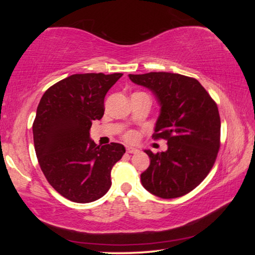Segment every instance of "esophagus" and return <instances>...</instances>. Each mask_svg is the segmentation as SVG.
<instances>
[{
	"mask_svg": "<svg viewBox=\"0 0 255 255\" xmlns=\"http://www.w3.org/2000/svg\"><path fill=\"white\" fill-rule=\"evenodd\" d=\"M126 150H127V153H130V154H136V153L139 152V150H138L137 148H135V147H130V146H127Z\"/></svg>",
	"mask_w": 255,
	"mask_h": 255,
	"instance_id": "esophagus-1",
	"label": "esophagus"
}]
</instances>
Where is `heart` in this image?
<instances>
[{
  "instance_id": "heart-1",
  "label": "heart",
  "mask_w": 255,
  "mask_h": 255,
  "mask_svg": "<svg viewBox=\"0 0 255 255\" xmlns=\"http://www.w3.org/2000/svg\"><path fill=\"white\" fill-rule=\"evenodd\" d=\"M135 132L133 131H128V132H126L125 133V138H126L127 140H132V139H135Z\"/></svg>"
}]
</instances>
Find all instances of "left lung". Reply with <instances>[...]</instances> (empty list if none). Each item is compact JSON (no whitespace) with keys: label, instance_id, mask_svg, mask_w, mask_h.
<instances>
[{"label":"left lung","instance_id":"left-lung-1","mask_svg":"<svg viewBox=\"0 0 255 255\" xmlns=\"http://www.w3.org/2000/svg\"><path fill=\"white\" fill-rule=\"evenodd\" d=\"M156 98L161 110L154 139L167 140L165 152L145 149L150 164L140 174L152 195L173 199L198 187L208 175L221 146V118L216 102L192 77L175 73L129 74Z\"/></svg>","mask_w":255,"mask_h":255}]
</instances>
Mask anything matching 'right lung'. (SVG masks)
I'll use <instances>...</instances> for the list:
<instances>
[{
  "mask_svg": "<svg viewBox=\"0 0 255 255\" xmlns=\"http://www.w3.org/2000/svg\"><path fill=\"white\" fill-rule=\"evenodd\" d=\"M122 73L73 74L44 93L32 125L34 150L47 181L66 199L88 204L111 187L112 166L124 145L99 146L90 138L105 114V97Z\"/></svg>",
  "mask_w": 255,
  "mask_h": 255,
  "instance_id": "obj_1",
  "label": "right lung"
}]
</instances>
